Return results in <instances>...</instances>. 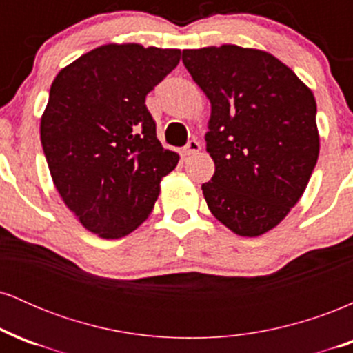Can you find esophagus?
Returning a JSON list of instances; mask_svg holds the SVG:
<instances>
[{
  "label": "esophagus",
  "instance_id": "obj_1",
  "mask_svg": "<svg viewBox=\"0 0 353 353\" xmlns=\"http://www.w3.org/2000/svg\"><path fill=\"white\" fill-rule=\"evenodd\" d=\"M201 151V143L197 139H190L184 148V154L185 156H190V154H196Z\"/></svg>",
  "mask_w": 353,
  "mask_h": 353
}]
</instances>
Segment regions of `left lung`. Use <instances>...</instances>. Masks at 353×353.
Segmentation results:
<instances>
[{"instance_id":"obj_1","label":"left lung","mask_w":353,"mask_h":353,"mask_svg":"<svg viewBox=\"0 0 353 353\" xmlns=\"http://www.w3.org/2000/svg\"><path fill=\"white\" fill-rule=\"evenodd\" d=\"M182 63L210 101L208 208L239 236H262L297 204L317 164L314 94L265 51L222 44L184 50Z\"/></svg>"}]
</instances>
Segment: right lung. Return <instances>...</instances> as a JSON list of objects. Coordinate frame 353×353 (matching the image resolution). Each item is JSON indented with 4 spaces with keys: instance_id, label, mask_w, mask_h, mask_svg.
<instances>
[{
    "instance_id": "right-lung-1",
    "label": "right lung",
    "mask_w": 353,
    "mask_h": 353,
    "mask_svg": "<svg viewBox=\"0 0 353 353\" xmlns=\"http://www.w3.org/2000/svg\"><path fill=\"white\" fill-rule=\"evenodd\" d=\"M179 59V50L106 44L52 81L41 117L48 168L64 204L101 237H124L143 224L161 179L179 163L145 108Z\"/></svg>"
}]
</instances>
